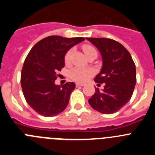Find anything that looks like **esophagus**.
<instances>
[{
	"instance_id": "1",
	"label": "esophagus",
	"mask_w": 155,
	"mask_h": 155,
	"mask_svg": "<svg viewBox=\"0 0 155 155\" xmlns=\"http://www.w3.org/2000/svg\"><path fill=\"white\" fill-rule=\"evenodd\" d=\"M77 86H84V84H82V83H76Z\"/></svg>"
}]
</instances>
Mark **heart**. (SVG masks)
Instances as JSON below:
<instances>
[{"instance_id": "obj_1", "label": "heart", "mask_w": 155, "mask_h": 155, "mask_svg": "<svg viewBox=\"0 0 155 155\" xmlns=\"http://www.w3.org/2000/svg\"><path fill=\"white\" fill-rule=\"evenodd\" d=\"M83 50H84L86 56L88 55L89 53H92V52L96 51L94 47L89 46V45H84L83 46ZM72 53H73V50H70L68 53H66L65 58H64L66 64H68L70 62ZM93 74H94V71L91 68H76L71 71V78L75 81L85 82L92 76Z\"/></svg>"}]
</instances>
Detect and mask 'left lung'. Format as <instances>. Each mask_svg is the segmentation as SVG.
Returning <instances> with one entry per match:
<instances>
[{"instance_id":"left-lung-1","label":"left lung","mask_w":155,"mask_h":155,"mask_svg":"<svg viewBox=\"0 0 155 155\" xmlns=\"http://www.w3.org/2000/svg\"><path fill=\"white\" fill-rule=\"evenodd\" d=\"M99 51L102 67L94 81L104 83L88 99L99 113H116L130 101L136 85V67L128 50L120 42L105 38H86Z\"/></svg>"}]
</instances>
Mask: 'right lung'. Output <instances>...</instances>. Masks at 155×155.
<instances>
[{
  "label": "right lung",
  "mask_w": 155,
  "mask_h": 155,
  "mask_svg": "<svg viewBox=\"0 0 155 155\" xmlns=\"http://www.w3.org/2000/svg\"><path fill=\"white\" fill-rule=\"evenodd\" d=\"M85 40L83 37L64 38L51 35L39 41L25 58L21 84L26 102L39 114L46 117L62 113L68 106L74 82L55 84L57 72L65 65L66 53Z\"/></svg>",
  "instance_id": "add662e5"
}]
</instances>
